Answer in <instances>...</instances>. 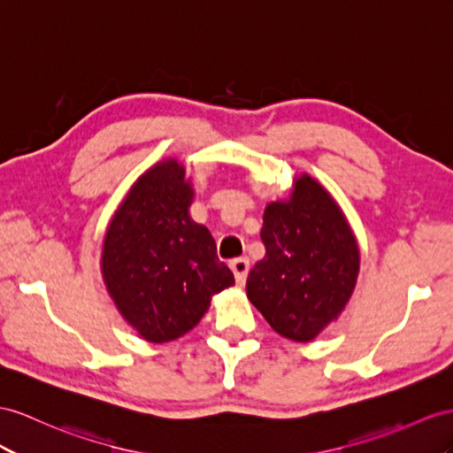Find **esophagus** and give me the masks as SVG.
I'll list each match as a JSON object with an SVG mask.
<instances>
[{
  "instance_id": "1",
  "label": "esophagus",
  "mask_w": 453,
  "mask_h": 453,
  "mask_svg": "<svg viewBox=\"0 0 453 453\" xmlns=\"http://www.w3.org/2000/svg\"><path fill=\"white\" fill-rule=\"evenodd\" d=\"M229 268H231V272H234V275H235V281L239 285H242V283H245V280H247L250 262H249V258H235V260L229 262Z\"/></svg>"
}]
</instances>
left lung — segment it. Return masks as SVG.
<instances>
[{
  "label": "left lung",
  "instance_id": "obj_1",
  "mask_svg": "<svg viewBox=\"0 0 453 453\" xmlns=\"http://www.w3.org/2000/svg\"><path fill=\"white\" fill-rule=\"evenodd\" d=\"M260 237L265 257L249 273L247 296L275 333L310 342L352 296L359 272L352 229L327 189L303 173L288 201L265 206Z\"/></svg>",
  "mask_w": 453,
  "mask_h": 453
}]
</instances>
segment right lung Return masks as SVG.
Wrapping results in <instances>:
<instances>
[{"mask_svg": "<svg viewBox=\"0 0 453 453\" xmlns=\"http://www.w3.org/2000/svg\"><path fill=\"white\" fill-rule=\"evenodd\" d=\"M191 181L176 158L157 162L127 191L103 241L101 272L124 319L149 342L189 333L214 295L235 283L216 242L189 216Z\"/></svg>", "mask_w": 453, "mask_h": 453, "instance_id": "right-lung-1", "label": "right lung"}]
</instances>
